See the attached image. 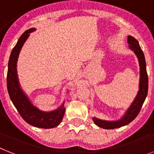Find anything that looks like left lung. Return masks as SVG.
<instances>
[{
	"label": "left lung",
	"mask_w": 154,
	"mask_h": 154,
	"mask_svg": "<svg viewBox=\"0 0 154 154\" xmlns=\"http://www.w3.org/2000/svg\"><path fill=\"white\" fill-rule=\"evenodd\" d=\"M127 42L129 44V47L135 53L138 58L140 66V82H139V91L136 97L135 100H134L129 109L127 110L125 116L121 119L118 121H106L101 120L97 118H93L92 120L95 124L98 127L103 128V129H115L119 127H123L125 125L128 124L137 117L139 113L140 110L142 108V104L144 103L148 93V75L146 72V59H145L144 54L142 49L140 47L139 43L135 38L132 36H128Z\"/></svg>",
	"instance_id": "obj_1"
}]
</instances>
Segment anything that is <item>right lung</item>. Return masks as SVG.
Here are the masks:
<instances>
[{
	"instance_id": "right-lung-1",
	"label": "right lung",
	"mask_w": 154,
	"mask_h": 154,
	"mask_svg": "<svg viewBox=\"0 0 154 154\" xmlns=\"http://www.w3.org/2000/svg\"><path fill=\"white\" fill-rule=\"evenodd\" d=\"M35 30V28H30L23 32L14 48L12 49L8 61L7 88L12 103L25 122L35 127L49 129L57 127L62 122L66 111L63 107L64 103L58 109L53 112H45L38 110L37 107L32 105L26 95L20 89L16 73V62L19 53L30 33L33 32Z\"/></svg>"
}]
</instances>
